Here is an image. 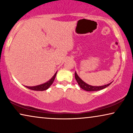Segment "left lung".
<instances>
[{"label":"left lung","instance_id":"left-lung-1","mask_svg":"<svg viewBox=\"0 0 133 133\" xmlns=\"http://www.w3.org/2000/svg\"><path fill=\"white\" fill-rule=\"evenodd\" d=\"M75 78L80 87H81L82 89H83V90L87 91H96L103 90V89L108 87L109 85L112 83L111 82L110 83H108L107 85H103V86H92V85L87 84V83H85L84 81H83L79 77V76L77 75V72H75Z\"/></svg>","mask_w":133,"mask_h":133}]
</instances>
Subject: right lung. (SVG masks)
<instances>
[{"instance_id":"obj_1","label":"right lung","mask_w":133,"mask_h":133,"mask_svg":"<svg viewBox=\"0 0 133 133\" xmlns=\"http://www.w3.org/2000/svg\"><path fill=\"white\" fill-rule=\"evenodd\" d=\"M57 72L54 74V75L52 76V78H51L50 80H49L48 82H45L44 83H42V84L39 85H36V86H34V87H27L25 86V87H26L27 88L30 89L31 90H34V91H44L46 90L47 89L49 88L51 85H52V83H53V82L55 79L56 74H57Z\"/></svg>"}]
</instances>
